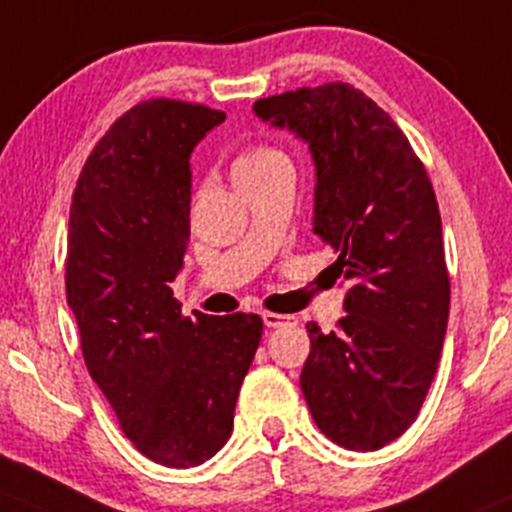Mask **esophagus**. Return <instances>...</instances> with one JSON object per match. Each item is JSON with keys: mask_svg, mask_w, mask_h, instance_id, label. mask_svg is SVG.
Segmentation results:
<instances>
[{"mask_svg": "<svg viewBox=\"0 0 512 512\" xmlns=\"http://www.w3.org/2000/svg\"><path fill=\"white\" fill-rule=\"evenodd\" d=\"M293 315H281V313H263V323L266 328H281V325H291L293 323Z\"/></svg>", "mask_w": 512, "mask_h": 512, "instance_id": "1", "label": "esophagus"}]
</instances>
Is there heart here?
Returning a JSON list of instances; mask_svg holds the SVG:
<instances>
[{
  "label": "heart",
  "instance_id": "1",
  "mask_svg": "<svg viewBox=\"0 0 512 512\" xmlns=\"http://www.w3.org/2000/svg\"><path fill=\"white\" fill-rule=\"evenodd\" d=\"M278 162H288L281 150H276L271 145H251L236 155L234 165H231V177H234V182H239V179L254 177L258 172L278 165Z\"/></svg>",
  "mask_w": 512,
  "mask_h": 512
}]
</instances>
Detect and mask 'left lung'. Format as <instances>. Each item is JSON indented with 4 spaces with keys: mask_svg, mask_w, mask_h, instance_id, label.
Returning <instances> with one entry per match:
<instances>
[{
    "mask_svg": "<svg viewBox=\"0 0 512 512\" xmlns=\"http://www.w3.org/2000/svg\"><path fill=\"white\" fill-rule=\"evenodd\" d=\"M254 110L308 142L313 231L347 283L337 328L305 325L300 389L330 441L377 451L414 424L444 347L451 283L434 187L407 135L350 83L295 88Z\"/></svg>",
    "mask_w": 512,
    "mask_h": 512,
    "instance_id": "1",
    "label": "left lung"
}]
</instances>
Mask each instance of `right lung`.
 Masks as SVG:
<instances>
[{
    "instance_id": "add662e5",
    "label": "right lung",
    "mask_w": 512,
    "mask_h": 512,
    "mask_svg": "<svg viewBox=\"0 0 512 512\" xmlns=\"http://www.w3.org/2000/svg\"><path fill=\"white\" fill-rule=\"evenodd\" d=\"M224 118L142 100L98 140L71 199L66 300L83 360L135 449L170 468L229 441L263 333L254 313L184 318L172 293L189 241V155Z\"/></svg>"
}]
</instances>
